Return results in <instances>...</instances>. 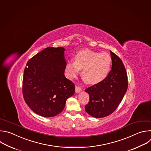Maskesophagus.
I'll return each mask as SVG.
<instances>
[{
  "instance_id": "obj_1",
  "label": "esophagus",
  "mask_w": 151,
  "mask_h": 151,
  "mask_svg": "<svg viewBox=\"0 0 151 151\" xmlns=\"http://www.w3.org/2000/svg\"><path fill=\"white\" fill-rule=\"evenodd\" d=\"M81 91V88L79 86H76V92L77 93H78Z\"/></svg>"
}]
</instances>
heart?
Instances as JSON below:
<instances>
[{
	"mask_svg": "<svg viewBox=\"0 0 151 151\" xmlns=\"http://www.w3.org/2000/svg\"><path fill=\"white\" fill-rule=\"evenodd\" d=\"M112 64L111 56L106 52H99L84 49L74 56V61H69L65 65L67 77L73 80L81 76L88 84H94L104 80L109 74Z\"/></svg>",
	"mask_w": 151,
	"mask_h": 151,
	"instance_id": "b5f03b06",
	"label": "heart"
}]
</instances>
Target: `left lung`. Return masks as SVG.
<instances>
[{"label":"left lung","mask_w":151,"mask_h":151,"mask_svg":"<svg viewBox=\"0 0 151 151\" xmlns=\"http://www.w3.org/2000/svg\"><path fill=\"white\" fill-rule=\"evenodd\" d=\"M110 53L112 70L107 77L85 90L90 97L85 110L95 118L106 116L115 111L127 90L128 80L125 67L116 55L112 51Z\"/></svg>","instance_id":"obj_1"}]
</instances>
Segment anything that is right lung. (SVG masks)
Segmentation results:
<instances>
[{
    "label": "right lung",
    "instance_id": "obj_1",
    "mask_svg": "<svg viewBox=\"0 0 151 151\" xmlns=\"http://www.w3.org/2000/svg\"><path fill=\"white\" fill-rule=\"evenodd\" d=\"M63 47H48L30 59L22 80L24 101L34 112L44 117L61 112L66 101L75 92V85L67 79Z\"/></svg>",
    "mask_w": 151,
    "mask_h": 151
}]
</instances>
